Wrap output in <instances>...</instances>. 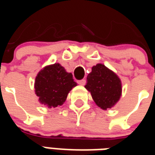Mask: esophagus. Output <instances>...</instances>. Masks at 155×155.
I'll return each instance as SVG.
<instances>
[{
	"label": "esophagus",
	"mask_w": 155,
	"mask_h": 155,
	"mask_svg": "<svg viewBox=\"0 0 155 155\" xmlns=\"http://www.w3.org/2000/svg\"><path fill=\"white\" fill-rule=\"evenodd\" d=\"M78 84H81V85H84L85 84V83H86V81L84 80V79H83V80H80V81H78Z\"/></svg>",
	"instance_id": "obj_1"
}]
</instances>
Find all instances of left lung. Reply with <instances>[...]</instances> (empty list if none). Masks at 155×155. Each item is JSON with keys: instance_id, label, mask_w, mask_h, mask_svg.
<instances>
[{"instance_id": "8db88e82", "label": "left lung", "mask_w": 155, "mask_h": 155, "mask_svg": "<svg viewBox=\"0 0 155 155\" xmlns=\"http://www.w3.org/2000/svg\"><path fill=\"white\" fill-rule=\"evenodd\" d=\"M84 87L91 92L95 104L102 110L113 107L119 101L122 92L120 78L102 64L92 67Z\"/></svg>"}]
</instances>
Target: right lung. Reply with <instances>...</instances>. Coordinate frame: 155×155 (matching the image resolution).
<instances>
[{
	"mask_svg": "<svg viewBox=\"0 0 155 155\" xmlns=\"http://www.w3.org/2000/svg\"><path fill=\"white\" fill-rule=\"evenodd\" d=\"M76 85L72 74L55 63L39 72L35 77V92L41 104L54 108L64 104L69 92Z\"/></svg>",
	"mask_w": 155,
	"mask_h": 155,
	"instance_id": "right-lung-1",
	"label": "right lung"
}]
</instances>
